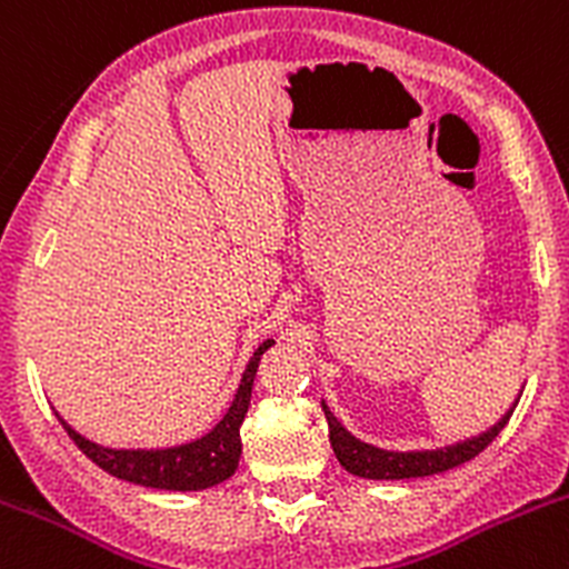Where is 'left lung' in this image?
Listing matches in <instances>:
<instances>
[{
  "label": "left lung",
  "mask_w": 569,
  "mask_h": 569,
  "mask_svg": "<svg viewBox=\"0 0 569 569\" xmlns=\"http://www.w3.org/2000/svg\"><path fill=\"white\" fill-rule=\"evenodd\" d=\"M520 397H515V402L509 406V411L496 421L493 427H488L485 432L471 438H462L458 443H447V447L436 449H413V452H395V449H380L375 443L361 441L356 438L342 421L333 416L331 408L323 400V413L328 419V438H331V449L337 455L339 466L345 471H350L353 477L361 479H416V477H432V473L449 471V468H458L462 462L473 460L496 436L507 427L509 416H512L515 406H518Z\"/></svg>",
  "instance_id": "left-lung-1"
}]
</instances>
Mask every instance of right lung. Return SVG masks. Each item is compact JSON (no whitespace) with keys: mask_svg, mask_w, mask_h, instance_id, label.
<instances>
[{"mask_svg":"<svg viewBox=\"0 0 569 569\" xmlns=\"http://www.w3.org/2000/svg\"><path fill=\"white\" fill-rule=\"evenodd\" d=\"M271 345L273 339H266L254 350V356L246 365L232 406L227 408V413L221 416L213 430L194 438V441L167 449H111L76 432L60 413H57V419L66 427L70 441L111 477L156 490H183V493L186 490H208L236 473L238 460H241V425L246 411H249L251 386H254L262 353Z\"/></svg>","mask_w":569,"mask_h":569,"instance_id":"add662e5","label":"right lung"}]
</instances>
